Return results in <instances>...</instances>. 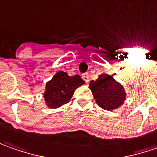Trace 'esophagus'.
Wrapping results in <instances>:
<instances>
[{"label":"esophagus","mask_w":157,"mask_h":157,"mask_svg":"<svg viewBox=\"0 0 157 157\" xmlns=\"http://www.w3.org/2000/svg\"><path fill=\"white\" fill-rule=\"evenodd\" d=\"M82 79H83V80H84V81H85V82H89V74H88V73L82 74Z\"/></svg>","instance_id":"1"}]
</instances>
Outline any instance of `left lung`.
<instances>
[{
	"label": "left lung",
	"mask_w": 157,
	"mask_h": 157,
	"mask_svg": "<svg viewBox=\"0 0 157 157\" xmlns=\"http://www.w3.org/2000/svg\"><path fill=\"white\" fill-rule=\"evenodd\" d=\"M96 103L106 110H113L123 104L126 93L121 84L112 76L102 74L89 83Z\"/></svg>",
	"instance_id": "obj_1"
}]
</instances>
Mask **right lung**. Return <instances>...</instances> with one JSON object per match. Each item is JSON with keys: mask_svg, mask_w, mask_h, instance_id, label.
I'll use <instances>...</instances> for the list:
<instances>
[{"mask_svg": "<svg viewBox=\"0 0 157 157\" xmlns=\"http://www.w3.org/2000/svg\"><path fill=\"white\" fill-rule=\"evenodd\" d=\"M84 83L85 82L78 75L69 76L66 72H57L51 81L46 84L44 100L47 106L51 109H57L68 103L75 90Z\"/></svg>", "mask_w": 157, "mask_h": 157, "instance_id": "right-lung-1", "label": "right lung"}]
</instances>
